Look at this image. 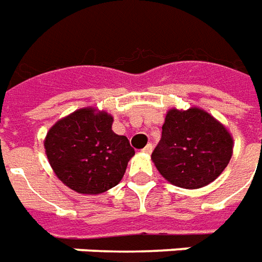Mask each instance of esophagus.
<instances>
[{"label":"esophagus","mask_w":262,"mask_h":262,"mask_svg":"<svg viewBox=\"0 0 262 262\" xmlns=\"http://www.w3.org/2000/svg\"><path fill=\"white\" fill-rule=\"evenodd\" d=\"M152 148H154V147H152V144H147V146L143 148V152H146V154H151V152H152Z\"/></svg>","instance_id":"obj_1"}]
</instances>
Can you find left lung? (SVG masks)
I'll return each instance as SVG.
<instances>
[{"label": "left lung", "mask_w": 262, "mask_h": 262, "mask_svg": "<svg viewBox=\"0 0 262 262\" xmlns=\"http://www.w3.org/2000/svg\"><path fill=\"white\" fill-rule=\"evenodd\" d=\"M233 137L201 108H170L151 160L162 178L182 189L210 185L229 164Z\"/></svg>", "instance_id": "8db88e82"}]
</instances>
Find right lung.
I'll use <instances>...</instances> for the list:
<instances>
[{"label": "right lung", "mask_w": 262, "mask_h": 262, "mask_svg": "<svg viewBox=\"0 0 262 262\" xmlns=\"http://www.w3.org/2000/svg\"><path fill=\"white\" fill-rule=\"evenodd\" d=\"M114 118L86 106L55 122L44 139L54 173L80 194H100L125 175L135 150L126 136L112 130Z\"/></svg>", "instance_id": "1"}]
</instances>
